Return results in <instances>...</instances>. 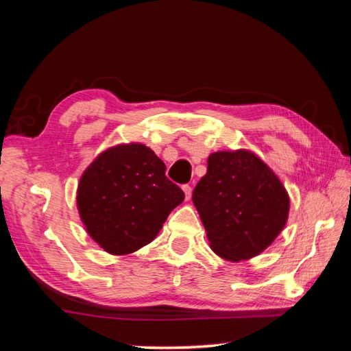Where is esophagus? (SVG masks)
<instances>
[{
    "mask_svg": "<svg viewBox=\"0 0 351 351\" xmlns=\"http://www.w3.org/2000/svg\"><path fill=\"white\" fill-rule=\"evenodd\" d=\"M182 190H184V193H186V199L187 201L192 198V187H190V186H182Z\"/></svg>",
    "mask_w": 351,
    "mask_h": 351,
    "instance_id": "1",
    "label": "esophagus"
}]
</instances>
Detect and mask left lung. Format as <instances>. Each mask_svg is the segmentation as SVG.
Wrapping results in <instances>:
<instances>
[{
    "mask_svg": "<svg viewBox=\"0 0 351 351\" xmlns=\"http://www.w3.org/2000/svg\"><path fill=\"white\" fill-rule=\"evenodd\" d=\"M192 199L210 249L228 261L261 254L288 221L289 195L280 178L246 148L210 153Z\"/></svg>",
    "mask_w": 351,
    "mask_h": 351,
    "instance_id": "obj_1",
    "label": "left lung"
}]
</instances>
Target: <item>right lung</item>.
Here are the masks:
<instances>
[{"label": "right lung", "instance_id": "right-lung-1", "mask_svg": "<svg viewBox=\"0 0 351 351\" xmlns=\"http://www.w3.org/2000/svg\"><path fill=\"white\" fill-rule=\"evenodd\" d=\"M77 210L88 235L111 255L152 243L170 212L184 201L150 147L128 142L106 148L77 186Z\"/></svg>", "mask_w": 351, "mask_h": 351}]
</instances>
